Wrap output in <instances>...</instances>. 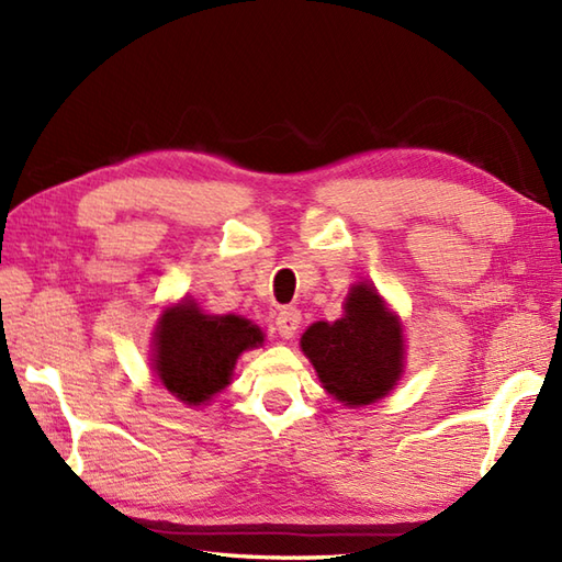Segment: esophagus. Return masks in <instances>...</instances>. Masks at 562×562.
Instances as JSON below:
<instances>
[{"label": "esophagus", "instance_id": "obj_1", "mask_svg": "<svg viewBox=\"0 0 562 562\" xmlns=\"http://www.w3.org/2000/svg\"><path fill=\"white\" fill-rule=\"evenodd\" d=\"M300 321H302L300 308L284 306V308H280L278 318H274V330H278L282 338H294V333L300 330Z\"/></svg>", "mask_w": 562, "mask_h": 562}]
</instances>
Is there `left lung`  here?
I'll return each instance as SVG.
<instances>
[{"label":"left lung","instance_id":"8db88e82","mask_svg":"<svg viewBox=\"0 0 562 562\" xmlns=\"http://www.w3.org/2000/svg\"><path fill=\"white\" fill-rule=\"evenodd\" d=\"M336 324L318 321L302 336V350L314 362L324 386L345 405L374 403L403 372V336L369 284L352 288Z\"/></svg>","mask_w":562,"mask_h":562}]
</instances>
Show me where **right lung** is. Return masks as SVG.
<instances>
[{"instance_id":"obj_1","label":"right lung","mask_w":562,"mask_h":562,"mask_svg":"<svg viewBox=\"0 0 562 562\" xmlns=\"http://www.w3.org/2000/svg\"><path fill=\"white\" fill-rule=\"evenodd\" d=\"M260 342V328L241 316H205L181 304L159 321L154 369L176 398L200 405L229 384L236 357Z\"/></svg>"}]
</instances>
